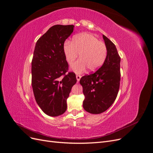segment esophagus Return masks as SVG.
<instances>
[{
  "label": "esophagus",
  "instance_id": "esophagus-1",
  "mask_svg": "<svg viewBox=\"0 0 153 153\" xmlns=\"http://www.w3.org/2000/svg\"><path fill=\"white\" fill-rule=\"evenodd\" d=\"M81 77V75H79V74H77V75H76V78H77V81H79Z\"/></svg>",
  "mask_w": 153,
  "mask_h": 153
}]
</instances>
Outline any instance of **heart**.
I'll use <instances>...</instances> for the list:
<instances>
[{
    "mask_svg": "<svg viewBox=\"0 0 153 153\" xmlns=\"http://www.w3.org/2000/svg\"><path fill=\"white\" fill-rule=\"evenodd\" d=\"M63 52L66 62L72 65L79 54L80 61L72 66V70L81 73L88 68L91 71L99 68L103 65L107 55V46L90 33H81L74 36L70 42H66Z\"/></svg>",
    "mask_w": 153,
    "mask_h": 153,
    "instance_id": "heart-1",
    "label": "heart"
}]
</instances>
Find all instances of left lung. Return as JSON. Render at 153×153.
Segmentation results:
<instances>
[{"instance_id":"obj_1","label":"left lung","mask_w":153,"mask_h":153,"mask_svg":"<svg viewBox=\"0 0 153 153\" xmlns=\"http://www.w3.org/2000/svg\"><path fill=\"white\" fill-rule=\"evenodd\" d=\"M107 48L103 65L96 71L81 78L85 95L83 108L91 114L107 111L114 102L120 84V61L115 45L103 35Z\"/></svg>"}]
</instances>
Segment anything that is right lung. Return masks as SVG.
Segmentation results:
<instances>
[{
    "instance_id": "obj_1",
    "label": "right lung",
    "mask_w": 153,
    "mask_h": 153,
    "mask_svg": "<svg viewBox=\"0 0 153 153\" xmlns=\"http://www.w3.org/2000/svg\"><path fill=\"white\" fill-rule=\"evenodd\" d=\"M74 25H57L39 38L32 61V85L35 99L46 114L57 116L67 108L68 98L77 82L75 73L68 71L63 52L65 41Z\"/></svg>"
}]
</instances>
